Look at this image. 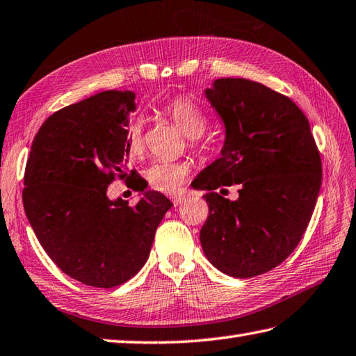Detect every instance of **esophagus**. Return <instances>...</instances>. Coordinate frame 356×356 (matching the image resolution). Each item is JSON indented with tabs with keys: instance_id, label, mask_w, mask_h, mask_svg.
Segmentation results:
<instances>
[{
	"instance_id": "34e87169",
	"label": "esophagus",
	"mask_w": 356,
	"mask_h": 356,
	"mask_svg": "<svg viewBox=\"0 0 356 356\" xmlns=\"http://www.w3.org/2000/svg\"><path fill=\"white\" fill-rule=\"evenodd\" d=\"M186 198H187L186 193H177V195L172 197V203L175 204V206H179L181 203H184Z\"/></svg>"
}]
</instances>
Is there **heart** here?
I'll list each match as a JSON object with an SVG mask.
<instances>
[{"instance_id":"1","label":"heart","mask_w":356,"mask_h":356,"mask_svg":"<svg viewBox=\"0 0 356 356\" xmlns=\"http://www.w3.org/2000/svg\"><path fill=\"white\" fill-rule=\"evenodd\" d=\"M164 113L175 122L187 136L198 138L204 133L207 120L204 113L192 99L186 96L173 97L164 105ZM127 149L131 155H139L144 149L143 129L138 122L131 124L127 135ZM189 167L183 163L170 161H156L145 170V179L159 192L175 193L187 178Z\"/></svg>"}]
</instances>
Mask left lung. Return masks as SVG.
<instances>
[{
    "instance_id": "1",
    "label": "left lung",
    "mask_w": 356,
    "mask_h": 356,
    "mask_svg": "<svg viewBox=\"0 0 356 356\" xmlns=\"http://www.w3.org/2000/svg\"><path fill=\"white\" fill-rule=\"evenodd\" d=\"M206 97L226 129L221 158L193 179L209 217L200 231L207 260L246 279L290 256L310 223L323 181L310 124L290 97L248 79H217ZM238 184L231 202L216 191Z\"/></svg>"
}]
</instances>
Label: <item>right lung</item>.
Masks as SVG:
<instances>
[{"instance_id":"1","label":"right lung","mask_w":356,"mask_h":356,"mask_svg":"<svg viewBox=\"0 0 356 356\" xmlns=\"http://www.w3.org/2000/svg\"><path fill=\"white\" fill-rule=\"evenodd\" d=\"M131 91L108 90L65 106L37 131L26 164L23 204L33 232L60 270L85 285H122L149 259L156 227L173 206L127 169ZM132 178L143 198L111 202L106 189Z\"/></svg>"}]
</instances>
